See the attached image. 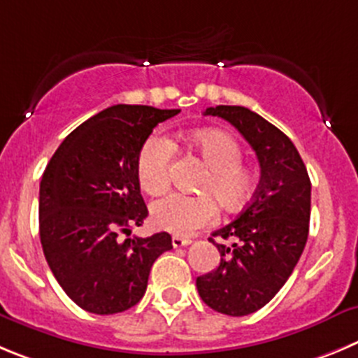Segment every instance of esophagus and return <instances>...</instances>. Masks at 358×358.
<instances>
[{"label": "esophagus", "mask_w": 358, "mask_h": 358, "mask_svg": "<svg viewBox=\"0 0 358 358\" xmlns=\"http://www.w3.org/2000/svg\"><path fill=\"white\" fill-rule=\"evenodd\" d=\"M190 242H192V240L190 238H185V236H173L171 238V243H173V247H175V249H178V247H187V245H190Z\"/></svg>", "instance_id": "34e87169"}]
</instances>
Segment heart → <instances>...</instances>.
Here are the masks:
<instances>
[{
    "mask_svg": "<svg viewBox=\"0 0 358 358\" xmlns=\"http://www.w3.org/2000/svg\"><path fill=\"white\" fill-rule=\"evenodd\" d=\"M183 145L208 166L198 183L203 194L171 192L152 205L153 224L162 231L190 235L212 224L217 205L226 213L245 208L258 189V173L243 164V148L222 130H196L182 138ZM173 143L160 134H152L136 159V176L146 194H160L168 189Z\"/></svg>",
    "mask_w": 358,
    "mask_h": 358,
    "instance_id": "1",
    "label": "heart"
}]
</instances>
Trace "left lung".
<instances>
[{
	"mask_svg": "<svg viewBox=\"0 0 358 358\" xmlns=\"http://www.w3.org/2000/svg\"><path fill=\"white\" fill-rule=\"evenodd\" d=\"M205 115L231 123L262 168L252 201L208 238L220 252L219 266L196 279L206 306L222 315L247 316L275 296L302 256L309 235L310 180L292 139L255 111L217 106Z\"/></svg>",
	"mask_w": 358,
	"mask_h": 358,
	"instance_id": "left-lung-1",
	"label": "left lung"
}]
</instances>
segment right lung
I'll use <instances>...</instances> for the list:
<instances>
[{
    "label": "right lung",
    "instance_id": "right-lung-1",
    "mask_svg": "<svg viewBox=\"0 0 358 358\" xmlns=\"http://www.w3.org/2000/svg\"><path fill=\"white\" fill-rule=\"evenodd\" d=\"M180 109L118 103L70 132L40 182L43 256L63 292L93 315H116L143 299L150 268L171 235L120 240L148 215L136 159L160 122Z\"/></svg>",
    "mask_w": 358,
    "mask_h": 358
}]
</instances>
